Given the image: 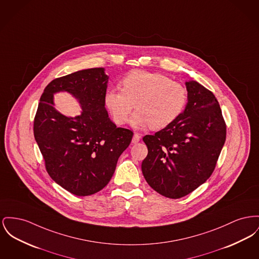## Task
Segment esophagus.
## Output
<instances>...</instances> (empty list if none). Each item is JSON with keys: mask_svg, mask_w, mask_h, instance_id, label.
<instances>
[{"mask_svg": "<svg viewBox=\"0 0 259 259\" xmlns=\"http://www.w3.org/2000/svg\"><path fill=\"white\" fill-rule=\"evenodd\" d=\"M140 135L139 134H134V136H133V139H132V143L133 144H137L138 142L140 141Z\"/></svg>", "mask_w": 259, "mask_h": 259, "instance_id": "34e87169", "label": "esophagus"}]
</instances>
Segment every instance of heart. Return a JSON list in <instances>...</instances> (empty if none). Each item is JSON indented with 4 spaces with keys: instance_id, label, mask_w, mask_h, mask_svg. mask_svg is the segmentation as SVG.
Segmentation results:
<instances>
[{
    "instance_id": "obj_1",
    "label": "heart",
    "mask_w": 259,
    "mask_h": 259,
    "mask_svg": "<svg viewBox=\"0 0 259 259\" xmlns=\"http://www.w3.org/2000/svg\"><path fill=\"white\" fill-rule=\"evenodd\" d=\"M121 89H109L105 105L116 124H124L134 104L137 108L129 123L135 129L151 125L164 128L176 121L187 105L188 92L182 84L167 76L149 71H133L124 77Z\"/></svg>"
}]
</instances>
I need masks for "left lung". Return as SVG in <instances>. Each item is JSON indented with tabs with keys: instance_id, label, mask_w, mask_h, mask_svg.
Segmentation results:
<instances>
[{
	"instance_id": "8db88e82",
	"label": "left lung",
	"mask_w": 259,
	"mask_h": 259,
	"mask_svg": "<svg viewBox=\"0 0 259 259\" xmlns=\"http://www.w3.org/2000/svg\"><path fill=\"white\" fill-rule=\"evenodd\" d=\"M188 103L179 118L143 141L148 155L142 172L158 194L180 198L205 182L226 140V125L211 92L197 81L185 83Z\"/></svg>"
}]
</instances>
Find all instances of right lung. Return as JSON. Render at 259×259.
I'll use <instances>...</instances> for the list:
<instances>
[{
	"instance_id": "right-lung-1",
	"label": "right lung",
	"mask_w": 259,
	"mask_h": 259,
	"mask_svg": "<svg viewBox=\"0 0 259 259\" xmlns=\"http://www.w3.org/2000/svg\"><path fill=\"white\" fill-rule=\"evenodd\" d=\"M105 68L80 70L53 80L44 90L34 119V137L51 178L69 193L85 197L107 186L133 132L116 127L105 107ZM66 91L82 108L75 118L54 107L53 95Z\"/></svg>"
}]
</instances>
